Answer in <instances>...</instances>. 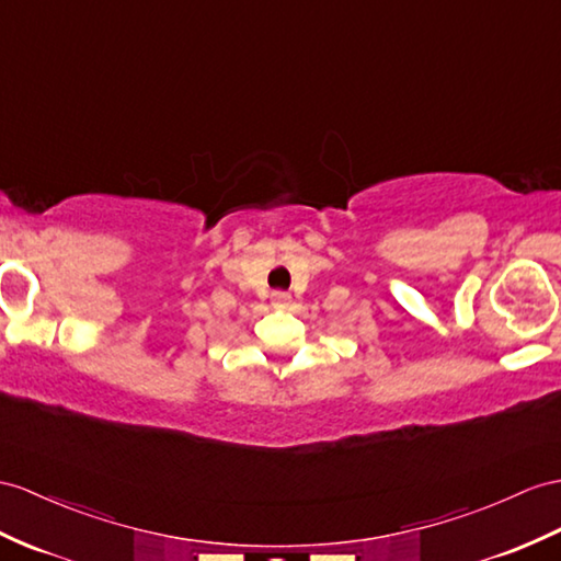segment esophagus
Returning <instances> with one entry per match:
<instances>
[{"instance_id": "esophagus-1", "label": "esophagus", "mask_w": 561, "mask_h": 561, "mask_svg": "<svg viewBox=\"0 0 561 561\" xmlns=\"http://www.w3.org/2000/svg\"><path fill=\"white\" fill-rule=\"evenodd\" d=\"M290 293H283V290H278V293H273L271 295V302H273V307H288L290 305Z\"/></svg>"}]
</instances>
